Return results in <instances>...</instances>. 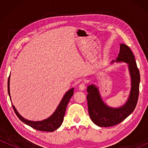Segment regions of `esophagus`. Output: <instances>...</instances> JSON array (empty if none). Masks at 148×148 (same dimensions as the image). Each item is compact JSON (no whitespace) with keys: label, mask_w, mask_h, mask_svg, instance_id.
Segmentation results:
<instances>
[{"label":"esophagus","mask_w":148,"mask_h":148,"mask_svg":"<svg viewBox=\"0 0 148 148\" xmlns=\"http://www.w3.org/2000/svg\"><path fill=\"white\" fill-rule=\"evenodd\" d=\"M79 90H81V91H84V90L86 89V85H85L84 84H79Z\"/></svg>","instance_id":"esophagus-1"}]
</instances>
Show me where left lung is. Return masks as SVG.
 Returning a JSON list of instances; mask_svg holds the SVG:
<instances>
[{"instance_id": "obj_1", "label": "left lung", "mask_w": 148, "mask_h": 148, "mask_svg": "<svg viewBox=\"0 0 148 148\" xmlns=\"http://www.w3.org/2000/svg\"><path fill=\"white\" fill-rule=\"evenodd\" d=\"M116 62H125L128 64L131 76V91L127 101L122 106L117 108L107 105L102 100L98 87L94 84L87 86V96L88 112L92 121L99 127H108L117 125L126 119L136 108L139 94L140 81V72L134 56L129 46L120 44V51Z\"/></svg>"}]
</instances>
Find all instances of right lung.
<instances>
[{
    "mask_svg": "<svg viewBox=\"0 0 148 148\" xmlns=\"http://www.w3.org/2000/svg\"><path fill=\"white\" fill-rule=\"evenodd\" d=\"M10 75L9 76L8 80V92L10 101H12L10 92ZM73 93L74 87H72L71 89H69L68 91H66V93L64 94L61 101L60 102L59 104L58 105V106H57L56 111L53 112V114H51V116L47 117V119L42 120V121H34L24 118L23 117H22L19 114V112L17 111L16 108L13 104H12V107H13L15 113L17 115V116L18 117V118L22 122H23L24 123L31 127L32 128L38 130V131L53 132L58 129L62 125V123L63 121L65 112H66L67 104L69 102L70 99H71L72 96L73 95Z\"/></svg>",
    "mask_w": 148,
    "mask_h": 148,
    "instance_id": "1",
    "label": "right lung"
}]
</instances>
